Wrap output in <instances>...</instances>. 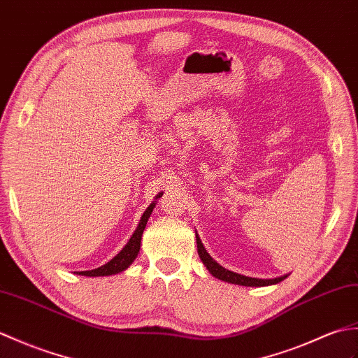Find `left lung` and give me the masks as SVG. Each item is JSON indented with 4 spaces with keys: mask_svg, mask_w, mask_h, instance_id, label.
<instances>
[{
    "mask_svg": "<svg viewBox=\"0 0 358 358\" xmlns=\"http://www.w3.org/2000/svg\"><path fill=\"white\" fill-rule=\"evenodd\" d=\"M196 242H197V252H199L202 264L206 266V269H208L210 274H213L219 280L234 283V285H242V287H268V285H275L288 277V275H280V277H275V279H256V277H248V275L233 273L229 271V269L219 265L217 262L214 260L208 252H206L201 237L197 234H196Z\"/></svg>",
    "mask_w": 358,
    "mask_h": 358,
    "instance_id": "8db88e82",
    "label": "left lung"
}]
</instances>
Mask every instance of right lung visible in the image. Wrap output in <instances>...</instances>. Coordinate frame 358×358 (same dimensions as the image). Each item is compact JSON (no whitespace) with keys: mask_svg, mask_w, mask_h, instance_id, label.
Wrapping results in <instances>:
<instances>
[{"mask_svg":"<svg viewBox=\"0 0 358 358\" xmlns=\"http://www.w3.org/2000/svg\"><path fill=\"white\" fill-rule=\"evenodd\" d=\"M156 199H157V197H156ZM155 205H156V201L148 206L144 214H142L139 225H138L136 229H134V233L130 237V241L127 242V245L124 246V248L119 251L112 260L107 262L106 265H102L99 268L90 269V271H79V274L87 275V277H101V275L104 277V275H113V274L125 271V269L133 264L134 259L138 257V252L141 250L142 233H144L145 225H147V220L150 217V214H152Z\"/></svg>","mask_w":358,"mask_h":358,"instance_id":"add662e5","label":"right lung"}]
</instances>
